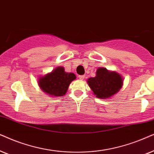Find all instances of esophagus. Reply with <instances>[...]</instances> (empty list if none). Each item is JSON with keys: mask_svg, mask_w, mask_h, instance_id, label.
<instances>
[{"mask_svg": "<svg viewBox=\"0 0 154 154\" xmlns=\"http://www.w3.org/2000/svg\"><path fill=\"white\" fill-rule=\"evenodd\" d=\"M85 78V75H79V79H81V80H83Z\"/></svg>", "mask_w": 154, "mask_h": 154, "instance_id": "34e87169", "label": "esophagus"}]
</instances>
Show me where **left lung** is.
I'll use <instances>...</instances> for the list:
<instances>
[{"label":"left lung","instance_id":"8db88e82","mask_svg":"<svg viewBox=\"0 0 154 154\" xmlns=\"http://www.w3.org/2000/svg\"><path fill=\"white\" fill-rule=\"evenodd\" d=\"M87 83L96 97L106 99L120 91L123 85V79L117 72L98 67L95 77L88 79Z\"/></svg>","mask_w":154,"mask_h":154}]
</instances>
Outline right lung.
Listing matches in <instances>:
<instances>
[{"label":"right lung","mask_w":154,"mask_h":154,"mask_svg":"<svg viewBox=\"0 0 154 154\" xmlns=\"http://www.w3.org/2000/svg\"><path fill=\"white\" fill-rule=\"evenodd\" d=\"M75 79V74L66 72L64 67L58 66L38 77V85L44 93L51 97H58L66 94L70 83Z\"/></svg>","instance_id":"right-lung-1"}]
</instances>
